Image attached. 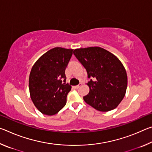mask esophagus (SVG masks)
<instances>
[{"label":"esophagus","instance_id":"esophagus-1","mask_svg":"<svg viewBox=\"0 0 152 152\" xmlns=\"http://www.w3.org/2000/svg\"><path fill=\"white\" fill-rule=\"evenodd\" d=\"M81 86H82V84L80 83V84H78V85H77V86H74V88H80V87Z\"/></svg>","mask_w":152,"mask_h":152}]
</instances>
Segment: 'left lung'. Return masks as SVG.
<instances>
[{"label": "left lung", "mask_w": 152, "mask_h": 152, "mask_svg": "<svg viewBox=\"0 0 152 152\" xmlns=\"http://www.w3.org/2000/svg\"><path fill=\"white\" fill-rule=\"evenodd\" d=\"M74 54L91 78L89 93L84 101L99 111L116 108L125 96L127 76L121 61L112 53L100 47L76 49Z\"/></svg>", "instance_id": "8db88e82"}]
</instances>
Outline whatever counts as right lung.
Returning a JSON list of instances; mask_svg holds the SVG:
<instances>
[{
	"mask_svg": "<svg viewBox=\"0 0 152 152\" xmlns=\"http://www.w3.org/2000/svg\"><path fill=\"white\" fill-rule=\"evenodd\" d=\"M72 52L70 49H51L32 67L29 79L31 99L43 114L55 115L66 104L72 86L66 84L65 70Z\"/></svg>",
	"mask_w": 152,
	"mask_h": 152,
	"instance_id": "1",
	"label": "right lung"
}]
</instances>
